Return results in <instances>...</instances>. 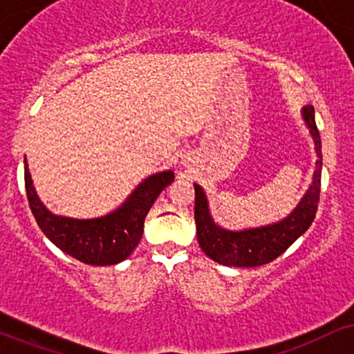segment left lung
Returning <instances> with one entry per match:
<instances>
[{
  "mask_svg": "<svg viewBox=\"0 0 354 354\" xmlns=\"http://www.w3.org/2000/svg\"><path fill=\"white\" fill-rule=\"evenodd\" d=\"M301 115L315 141L318 160H316V169L313 173V183L306 194L291 211V214H288L281 221L243 231L221 228L211 218L205 191L200 185H194V221H196L198 243L205 254L213 261L238 268L266 265L283 254L311 226L319 201L323 154H321L319 131L315 121V108L308 104L303 108Z\"/></svg>",
  "mask_w": 354,
  "mask_h": 354,
  "instance_id": "obj_1",
  "label": "left lung"
}]
</instances>
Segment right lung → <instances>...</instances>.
Masks as SVG:
<instances>
[{"label": "right lung", "instance_id": "add662e5", "mask_svg": "<svg viewBox=\"0 0 354 354\" xmlns=\"http://www.w3.org/2000/svg\"><path fill=\"white\" fill-rule=\"evenodd\" d=\"M174 180L171 169L146 178L120 208L106 216L75 219L53 214L39 201L24 160V186L31 213L55 246L81 263L108 266L121 263L133 253L143 236L145 218L160 193Z\"/></svg>", "mask_w": 354, "mask_h": 354}]
</instances>
